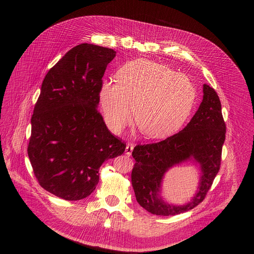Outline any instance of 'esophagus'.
Instances as JSON below:
<instances>
[{
	"label": "esophagus",
	"instance_id": "esophagus-1",
	"mask_svg": "<svg viewBox=\"0 0 254 254\" xmlns=\"http://www.w3.org/2000/svg\"><path fill=\"white\" fill-rule=\"evenodd\" d=\"M132 149H134V145L129 144V143L127 144V146H126V154L127 156H129L131 154V152H132Z\"/></svg>",
	"mask_w": 254,
	"mask_h": 254
}]
</instances>
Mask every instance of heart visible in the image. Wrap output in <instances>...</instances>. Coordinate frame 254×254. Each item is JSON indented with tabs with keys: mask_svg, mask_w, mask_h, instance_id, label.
<instances>
[{
	"mask_svg": "<svg viewBox=\"0 0 254 254\" xmlns=\"http://www.w3.org/2000/svg\"><path fill=\"white\" fill-rule=\"evenodd\" d=\"M117 83L106 81L100 105L109 128L118 132L132 118L144 136L159 139L181 127L190 114L196 90L190 79L169 66L138 59L116 73Z\"/></svg>",
	"mask_w": 254,
	"mask_h": 254,
	"instance_id": "obj_1",
	"label": "heart"
}]
</instances>
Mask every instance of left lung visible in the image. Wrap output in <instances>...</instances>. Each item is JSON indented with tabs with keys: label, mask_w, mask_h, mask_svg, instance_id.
<instances>
[{
	"label": "left lung",
	"mask_w": 254,
	"mask_h": 254,
	"mask_svg": "<svg viewBox=\"0 0 254 254\" xmlns=\"http://www.w3.org/2000/svg\"><path fill=\"white\" fill-rule=\"evenodd\" d=\"M203 101L182 130L161 142L137 145L132 150L136 164L131 171V184L137 202L151 214L170 216L193 209L203 202L220 169L225 123L221 104L214 88L204 84ZM192 159L200 165L197 193L182 206L166 203L160 186L165 172L172 166Z\"/></svg>",
	"instance_id": "obj_1"
}]
</instances>
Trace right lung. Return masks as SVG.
Wrapping results in <instances>:
<instances>
[{"label": "right lung", "instance_id": "add662e5", "mask_svg": "<svg viewBox=\"0 0 254 254\" xmlns=\"http://www.w3.org/2000/svg\"><path fill=\"white\" fill-rule=\"evenodd\" d=\"M115 56L93 44L73 47L46 74L35 105L28 146L34 174L45 190L66 201L88 196L102 164L126 150L97 109L102 78Z\"/></svg>", "mask_w": 254, "mask_h": 254}]
</instances>
